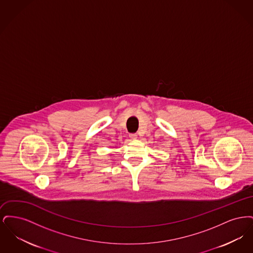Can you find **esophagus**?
Instances as JSON below:
<instances>
[{
	"instance_id": "34e87169",
	"label": "esophagus",
	"mask_w": 253,
	"mask_h": 253,
	"mask_svg": "<svg viewBox=\"0 0 253 253\" xmlns=\"http://www.w3.org/2000/svg\"><path fill=\"white\" fill-rule=\"evenodd\" d=\"M130 138H131L132 140L137 139V134H136V133H131V134H130Z\"/></svg>"
}]
</instances>
